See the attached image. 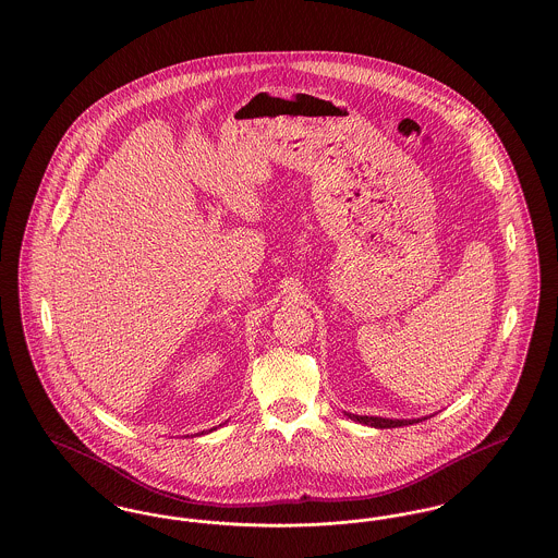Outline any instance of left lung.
<instances>
[{
    "instance_id": "8db88e82",
    "label": "left lung",
    "mask_w": 558,
    "mask_h": 558,
    "mask_svg": "<svg viewBox=\"0 0 558 558\" xmlns=\"http://www.w3.org/2000/svg\"><path fill=\"white\" fill-rule=\"evenodd\" d=\"M349 418L355 423H362V425L374 426V428H396V426L421 423V421H391V418H380V416H357V414H349Z\"/></svg>"
}]
</instances>
